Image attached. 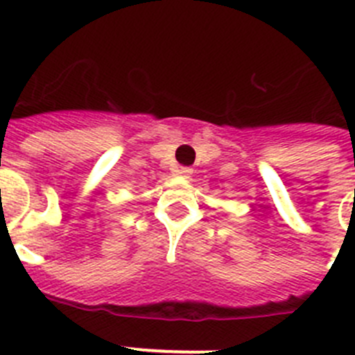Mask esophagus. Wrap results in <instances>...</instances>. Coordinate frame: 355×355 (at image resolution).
<instances>
[{
	"label": "esophagus",
	"instance_id": "1",
	"mask_svg": "<svg viewBox=\"0 0 355 355\" xmlns=\"http://www.w3.org/2000/svg\"><path fill=\"white\" fill-rule=\"evenodd\" d=\"M192 168L190 167H180L178 171H175V174L181 175V178H190V174H192Z\"/></svg>",
	"mask_w": 355,
	"mask_h": 355
}]
</instances>
